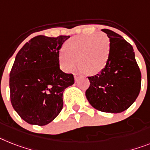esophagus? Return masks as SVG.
<instances>
[{
  "instance_id": "1",
  "label": "esophagus",
  "mask_w": 150,
  "mask_h": 150,
  "mask_svg": "<svg viewBox=\"0 0 150 150\" xmlns=\"http://www.w3.org/2000/svg\"><path fill=\"white\" fill-rule=\"evenodd\" d=\"M79 78H80V76H78L77 74H74V79H75V82H77L78 80H79Z\"/></svg>"
}]
</instances>
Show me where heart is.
I'll return each mask as SVG.
<instances>
[{
	"mask_svg": "<svg viewBox=\"0 0 150 150\" xmlns=\"http://www.w3.org/2000/svg\"><path fill=\"white\" fill-rule=\"evenodd\" d=\"M110 51V42L105 33L76 36L65 43L64 49L59 52L58 60L61 69L66 72L74 70L78 60L80 71L94 75L106 66Z\"/></svg>",
	"mask_w": 150,
	"mask_h": 150,
	"instance_id": "obj_1",
	"label": "heart"
}]
</instances>
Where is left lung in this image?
I'll return each mask as SVG.
<instances>
[{
	"instance_id": "obj_1",
	"label": "left lung",
	"mask_w": 150,
	"mask_h": 150,
	"mask_svg": "<svg viewBox=\"0 0 150 150\" xmlns=\"http://www.w3.org/2000/svg\"><path fill=\"white\" fill-rule=\"evenodd\" d=\"M102 30L110 42L108 62L100 74L88 77L90 85L86 96L96 110L119 113L137 100L140 91L141 73L133 47L112 30Z\"/></svg>"
}]
</instances>
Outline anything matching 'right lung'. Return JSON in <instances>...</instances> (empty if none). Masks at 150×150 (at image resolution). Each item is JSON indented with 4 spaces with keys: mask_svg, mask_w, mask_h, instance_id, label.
Wrapping results in <instances>:
<instances>
[{
    "mask_svg": "<svg viewBox=\"0 0 150 150\" xmlns=\"http://www.w3.org/2000/svg\"><path fill=\"white\" fill-rule=\"evenodd\" d=\"M70 36L39 35L27 42L16 55L10 74L11 101L29 124L44 126L63 108V93L74 83V75L60 69L62 45Z\"/></svg>",
    "mask_w": 150,
    "mask_h": 150,
    "instance_id": "1",
    "label": "right lung"
}]
</instances>
